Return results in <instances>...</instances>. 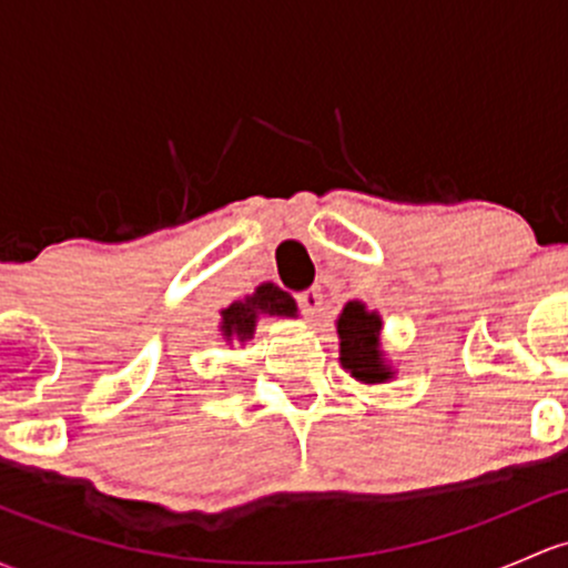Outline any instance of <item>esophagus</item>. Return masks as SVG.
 Masks as SVG:
<instances>
[{
  "label": "esophagus",
  "mask_w": 568,
  "mask_h": 568,
  "mask_svg": "<svg viewBox=\"0 0 568 568\" xmlns=\"http://www.w3.org/2000/svg\"><path fill=\"white\" fill-rule=\"evenodd\" d=\"M296 302H300L302 313L307 318H315L321 313V304H324V294H321V288H307L302 294H296Z\"/></svg>",
  "instance_id": "obj_1"
}]
</instances>
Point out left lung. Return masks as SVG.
Here are the masks:
<instances>
[{
	"label": "left lung",
	"instance_id": "left-lung-1",
	"mask_svg": "<svg viewBox=\"0 0 568 568\" xmlns=\"http://www.w3.org/2000/svg\"><path fill=\"white\" fill-rule=\"evenodd\" d=\"M339 362L362 384H384L392 367L381 351V315L369 313L362 302H348L337 318Z\"/></svg>",
	"mask_w": 568,
	"mask_h": 568
}]
</instances>
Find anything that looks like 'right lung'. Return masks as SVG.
Masks as SVG:
<instances>
[{
	"instance_id": "obj_1",
	"label": "right lung",
	"mask_w": 568,
	"mask_h": 568,
	"mask_svg": "<svg viewBox=\"0 0 568 568\" xmlns=\"http://www.w3.org/2000/svg\"><path fill=\"white\" fill-rule=\"evenodd\" d=\"M261 315H288V318H294L296 302L285 291H280L277 285H261L253 296H247L244 302H234L231 307L223 310L220 332H223L225 339L244 343V339L253 337L255 321Z\"/></svg>"
}]
</instances>
